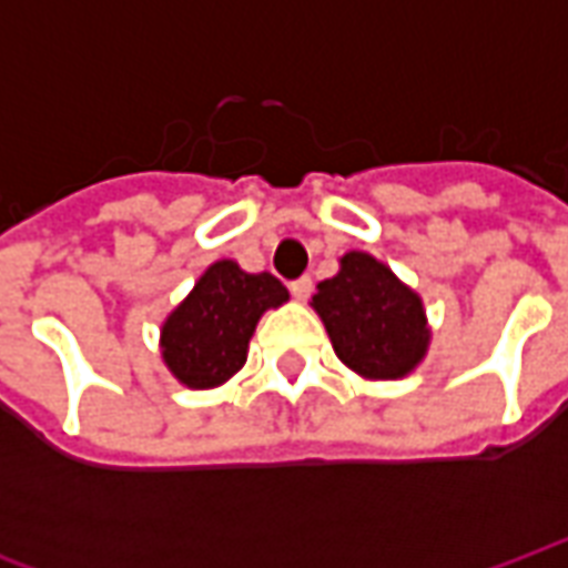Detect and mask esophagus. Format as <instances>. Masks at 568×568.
Listing matches in <instances>:
<instances>
[{
  "label": "esophagus",
  "instance_id": "obj_1",
  "mask_svg": "<svg viewBox=\"0 0 568 568\" xmlns=\"http://www.w3.org/2000/svg\"><path fill=\"white\" fill-rule=\"evenodd\" d=\"M288 288H292V295H295L297 301H307L310 292H313V280H310V276H297V280H292Z\"/></svg>",
  "mask_w": 568,
  "mask_h": 568
}]
</instances>
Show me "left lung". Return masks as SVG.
Here are the masks:
<instances>
[{"mask_svg":"<svg viewBox=\"0 0 568 568\" xmlns=\"http://www.w3.org/2000/svg\"><path fill=\"white\" fill-rule=\"evenodd\" d=\"M313 307L337 358L371 381H395L426 356L428 328L417 292L365 252L341 258V273L316 285Z\"/></svg>","mask_w":568,"mask_h":568,"instance_id":"obj_1","label":"left lung"}]
</instances>
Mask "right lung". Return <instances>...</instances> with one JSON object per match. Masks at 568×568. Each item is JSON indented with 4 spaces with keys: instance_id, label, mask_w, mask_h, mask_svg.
Instances as JSON below:
<instances>
[{
    "instance_id": "add662e5",
    "label": "right lung",
    "mask_w": 568,
    "mask_h": 568,
    "mask_svg": "<svg viewBox=\"0 0 568 568\" xmlns=\"http://www.w3.org/2000/svg\"><path fill=\"white\" fill-rule=\"evenodd\" d=\"M285 301V285L271 273H246L234 261H215L163 322L166 368L191 389L219 386L246 365L248 337L261 313Z\"/></svg>"
}]
</instances>
